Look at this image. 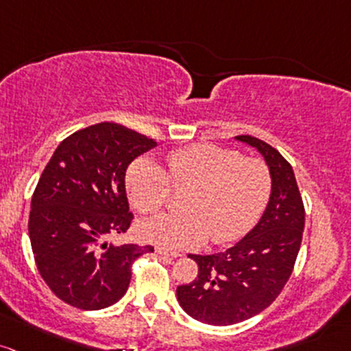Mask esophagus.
<instances>
[{
    "instance_id": "esophagus-1",
    "label": "esophagus",
    "mask_w": 351,
    "mask_h": 351,
    "mask_svg": "<svg viewBox=\"0 0 351 351\" xmlns=\"http://www.w3.org/2000/svg\"><path fill=\"white\" fill-rule=\"evenodd\" d=\"M155 252L158 253V255H161V256H173V258L180 256V253H176V252H169V250H167V248H161V246H156Z\"/></svg>"
}]
</instances>
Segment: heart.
<instances>
[{
	"mask_svg": "<svg viewBox=\"0 0 351 351\" xmlns=\"http://www.w3.org/2000/svg\"><path fill=\"white\" fill-rule=\"evenodd\" d=\"M190 186L182 213H163L140 225L143 240L169 250L193 248L211 237L232 243L245 237L267 206L271 175L260 158L211 143L188 145L167 155V171L149 158H138L126 173L134 210L152 215L167 203L169 188Z\"/></svg>",
	"mask_w": 351,
	"mask_h": 351,
	"instance_id": "obj_1",
	"label": "heart"
}]
</instances>
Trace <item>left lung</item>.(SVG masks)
Masks as SVG:
<instances>
[{
    "label": "left lung",
    "mask_w": 351,
    "mask_h": 351,
    "mask_svg": "<svg viewBox=\"0 0 351 351\" xmlns=\"http://www.w3.org/2000/svg\"><path fill=\"white\" fill-rule=\"evenodd\" d=\"M237 140L256 148L269 167L267 210L255 228L226 252L188 255L198 265V275L176 288L183 310L215 326L245 322L275 302L293 271L305 228V206L291 165L255 136L240 134Z\"/></svg>",
    "instance_id": "8db88e82"
}]
</instances>
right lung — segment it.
Instances as JSON below:
<instances>
[{
  "label": "right lung",
  "instance_id": "obj_1",
  "mask_svg": "<svg viewBox=\"0 0 351 351\" xmlns=\"http://www.w3.org/2000/svg\"><path fill=\"white\" fill-rule=\"evenodd\" d=\"M156 141L118 123H98L61 141L32 198L28 232L49 290L80 310H101L128 290L132 265L153 246L108 245L132 225L126 168Z\"/></svg>",
  "mask_w": 351,
  "mask_h": 351
}]
</instances>
